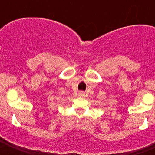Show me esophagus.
Here are the masks:
<instances>
[{
  "instance_id": "obj_1",
  "label": "esophagus",
  "mask_w": 155,
  "mask_h": 155,
  "mask_svg": "<svg viewBox=\"0 0 155 155\" xmlns=\"http://www.w3.org/2000/svg\"><path fill=\"white\" fill-rule=\"evenodd\" d=\"M79 95H80V96H81V97H83V96H84V94L83 92H80V93H79Z\"/></svg>"
}]
</instances>
